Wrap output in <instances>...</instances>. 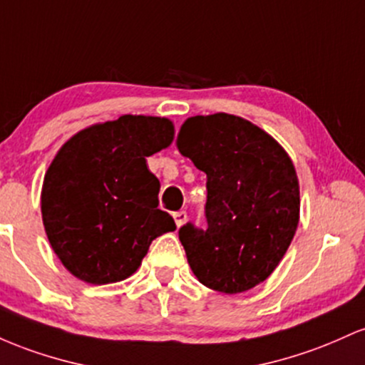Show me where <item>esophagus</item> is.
Returning a JSON list of instances; mask_svg holds the SVG:
<instances>
[{"label":"esophagus","mask_w":365,"mask_h":365,"mask_svg":"<svg viewBox=\"0 0 365 365\" xmlns=\"http://www.w3.org/2000/svg\"><path fill=\"white\" fill-rule=\"evenodd\" d=\"M186 219H187V214L184 210H181V212H175L174 214V220H175V226L178 227H181L184 222H186Z\"/></svg>","instance_id":"obj_1"}]
</instances>
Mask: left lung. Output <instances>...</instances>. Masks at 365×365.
I'll list each match as a JSON object with an SVG mask.
<instances>
[{
	"label": "left lung",
	"mask_w": 365,
	"mask_h": 365,
	"mask_svg": "<svg viewBox=\"0 0 365 365\" xmlns=\"http://www.w3.org/2000/svg\"><path fill=\"white\" fill-rule=\"evenodd\" d=\"M178 148L207 174V229H179L191 271L215 292H248L271 276L297 231L292 158L265 130L229 113L187 118Z\"/></svg>",
	"instance_id": "8db88e82"
}]
</instances>
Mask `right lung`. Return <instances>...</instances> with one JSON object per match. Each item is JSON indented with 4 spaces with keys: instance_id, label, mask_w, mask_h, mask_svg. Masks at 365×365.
<instances>
[{
    "instance_id": "right-lung-1",
    "label": "right lung",
    "mask_w": 365,
    "mask_h": 365,
    "mask_svg": "<svg viewBox=\"0 0 365 365\" xmlns=\"http://www.w3.org/2000/svg\"><path fill=\"white\" fill-rule=\"evenodd\" d=\"M169 118L122 115L61 146L44 175L41 214L53 252L77 279L108 284L138 271L151 241L174 231L146 157L170 145Z\"/></svg>"
}]
</instances>
